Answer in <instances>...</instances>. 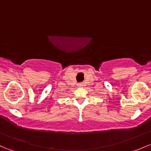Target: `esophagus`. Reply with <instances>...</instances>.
<instances>
[{"label": "esophagus", "mask_w": 151, "mask_h": 151, "mask_svg": "<svg viewBox=\"0 0 151 151\" xmlns=\"http://www.w3.org/2000/svg\"><path fill=\"white\" fill-rule=\"evenodd\" d=\"M83 86L82 84H79V86Z\"/></svg>", "instance_id": "34e87169"}]
</instances>
